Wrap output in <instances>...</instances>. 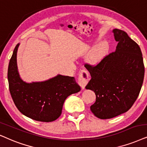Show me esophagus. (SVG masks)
Here are the masks:
<instances>
[{
	"label": "esophagus",
	"mask_w": 147,
	"mask_h": 147,
	"mask_svg": "<svg viewBox=\"0 0 147 147\" xmlns=\"http://www.w3.org/2000/svg\"><path fill=\"white\" fill-rule=\"evenodd\" d=\"M89 82V73L86 70L82 69L79 71V78H78V83L81 87V88L84 89L87 83Z\"/></svg>",
	"instance_id": "esophagus-1"
}]
</instances>
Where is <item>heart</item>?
I'll return each mask as SVG.
<instances>
[{
  "mask_svg": "<svg viewBox=\"0 0 147 147\" xmlns=\"http://www.w3.org/2000/svg\"><path fill=\"white\" fill-rule=\"evenodd\" d=\"M109 44L104 42L95 47L87 57V62L92 65H96L99 63L102 59L107 54L109 50Z\"/></svg>",
  "mask_w": 147,
  "mask_h": 147,
  "instance_id": "heart-1",
  "label": "heart"
}]
</instances>
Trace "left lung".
Masks as SVG:
<instances>
[{
	"instance_id": "left-lung-1",
	"label": "left lung",
	"mask_w": 147,
	"mask_h": 147,
	"mask_svg": "<svg viewBox=\"0 0 147 147\" xmlns=\"http://www.w3.org/2000/svg\"><path fill=\"white\" fill-rule=\"evenodd\" d=\"M118 42L115 51L105 56L96 66L86 64L92 79L85 88L95 92L91 111L101 119L113 118L132 107L142 87L144 66L138 45L127 33L114 29Z\"/></svg>"
}]
</instances>
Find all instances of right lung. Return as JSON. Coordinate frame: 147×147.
I'll return each instance as SVG.
<instances>
[{
	"label": "right lung",
	"mask_w": 147,
	"mask_h": 147,
	"mask_svg": "<svg viewBox=\"0 0 147 147\" xmlns=\"http://www.w3.org/2000/svg\"><path fill=\"white\" fill-rule=\"evenodd\" d=\"M15 47L9 61L7 78L12 99L22 114L32 119L51 122L61 115L66 98L79 92L81 87L73 77L58 75L41 82L26 83L20 77Z\"/></svg>",
	"instance_id": "1"
}]
</instances>
